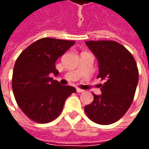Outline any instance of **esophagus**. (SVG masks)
Masks as SVG:
<instances>
[{"mask_svg": "<svg viewBox=\"0 0 149 149\" xmlns=\"http://www.w3.org/2000/svg\"><path fill=\"white\" fill-rule=\"evenodd\" d=\"M77 93H83L84 90H83V89H81V88H77Z\"/></svg>", "mask_w": 149, "mask_h": 149, "instance_id": "esophagus-1", "label": "esophagus"}]
</instances>
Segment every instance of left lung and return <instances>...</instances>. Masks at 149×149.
Here are the masks:
<instances>
[{
  "label": "left lung",
  "mask_w": 149,
  "mask_h": 149,
  "mask_svg": "<svg viewBox=\"0 0 149 149\" xmlns=\"http://www.w3.org/2000/svg\"><path fill=\"white\" fill-rule=\"evenodd\" d=\"M86 45L97 58L102 94L93 93V101L84 107L88 117L97 124L117 121L131 106L138 84L136 62L125 47L113 40H89Z\"/></svg>",
  "instance_id": "left-lung-1"
}]
</instances>
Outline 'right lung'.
<instances>
[{
	"label": "right lung",
	"instance_id": "1",
	"mask_svg": "<svg viewBox=\"0 0 149 149\" xmlns=\"http://www.w3.org/2000/svg\"><path fill=\"white\" fill-rule=\"evenodd\" d=\"M75 44L72 40L45 37L22 51L15 63L12 87L18 106L29 118L46 124L58 117L65 100L76 88L61 85L56 76V60Z\"/></svg>",
	"mask_w": 149,
	"mask_h": 149
}]
</instances>
